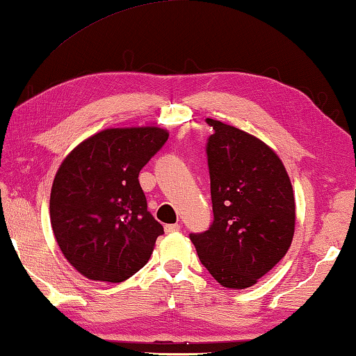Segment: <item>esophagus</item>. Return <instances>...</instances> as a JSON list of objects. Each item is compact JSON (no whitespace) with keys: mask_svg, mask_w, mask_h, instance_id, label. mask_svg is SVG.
<instances>
[{"mask_svg":"<svg viewBox=\"0 0 356 356\" xmlns=\"http://www.w3.org/2000/svg\"><path fill=\"white\" fill-rule=\"evenodd\" d=\"M179 229H181V227H179V224H167V225L164 227L165 233H173V232H178Z\"/></svg>","mask_w":356,"mask_h":356,"instance_id":"esophagus-1","label":"esophagus"}]
</instances>
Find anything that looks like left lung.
<instances>
[{"mask_svg":"<svg viewBox=\"0 0 356 356\" xmlns=\"http://www.w3.org/2000/svg\"><path fill=\"white\" fill-rule=\"evenodd\" d=\"M214 220L191 233L199 259L227 289L252 287L292 244L295 197L282 161L252 134L207 118Z\"/></svg>","mask_w":356,"mask_h":356,"instance_id":"left-lung-1","label":"left lung"}]
</instances>
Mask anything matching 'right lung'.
Wrapping results in <instances>:
<instances>
[{"instance_id":"1","label":"right lung","mask_w":356,"mask_h":356,"mask_svg":"<svg viewBox=\"0 0 356 356\" xmlns=\"http://www.w3.org/2000/svg\"><path fill=\"white\" fill-rule=\"evenodd\" d=\"M167 138L156 126L110 127L64 157L51 184L50 224L80 275L123 282L147 265L164 227L147 209L138 173Z\"/></svg>"}]
</instances>
